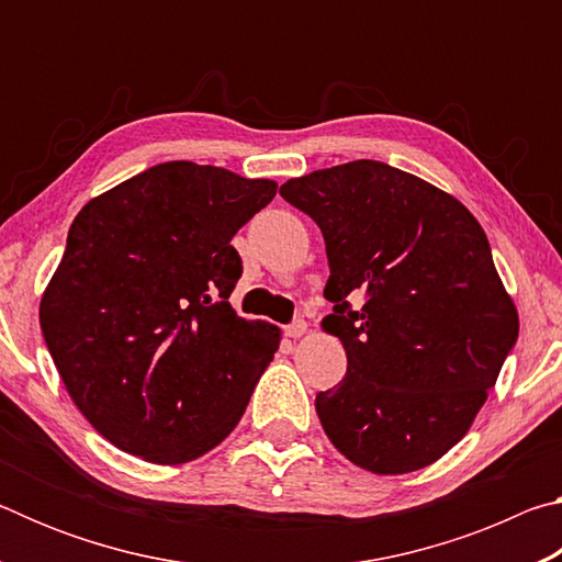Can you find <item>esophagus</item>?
<instances>
[{
  "label": "esophagus",
  "mask_w": 562,
  "mask_h": 562,
  "mask_svg": "<svg viewBox=\"0 0 562 562\" xmlns=\"http://www.w3.org/2000/svg\"><path fill=\"white\" fill-rule=\"evenodd\" d=\"M304 331H307V322H304V319H294V322H292V325H288V327H284V335H288V337H292V339H297V337H302V335H304Z\"/></svg>",
  "instance_id": "34e87169"
}]
</instances>
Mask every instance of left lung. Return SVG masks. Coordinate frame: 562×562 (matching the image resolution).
<instances>
[{
	"instance_id": "8db88e82",
	"label": "left lung",
	"mask_w": 562,
	"mask_h": 562,
	"mask_svg": "<svg viewBox=\"0 0 562 562\" xmlns=\"http://www.w3.org/2000/svg\"><path fill=\"white\" fill-rule=\"evenodd\" d=\"M280 195L325 235L335 307L322 327L347 351L345 379L315 398L322 429L372 473L439 461L518 339L486 233L453 195L379 160L292 178Z\"/></svg>"
}]
</instances>
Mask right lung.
<instances>
[{"mask_svg": "<svg viewBox=\"0 0 562 562\" xmlns=\"http://www.w3.org/2000/svg\"><path fill=\"white\" fill-rule=\"evenodd\" d=\"M278 183L168 160L81 207L42 294L66 392L116 449L178 465L231 434L280 329L231 307L233 235Z\"/></svg>", "mask_w": 562, "mask_h": 562, "instance_id": "1", "label": "right lung"}]
</instances>
